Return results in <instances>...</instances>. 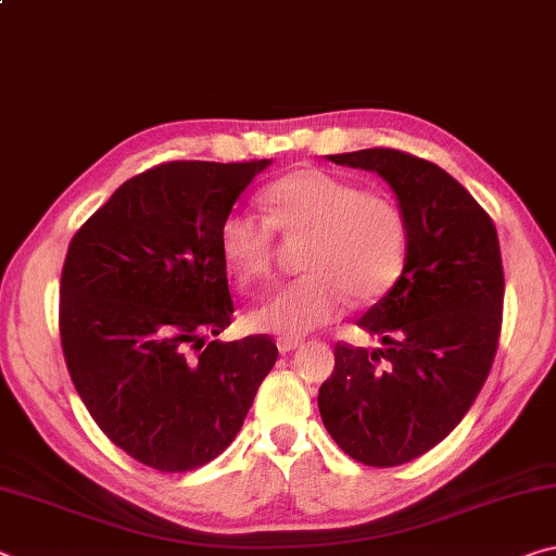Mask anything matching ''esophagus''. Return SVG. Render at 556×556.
<instances>
[{
    "label": "esophagus",
    "instance_id": "1",
    "mask_svg": "<svg viewBox=\"0 0 556 556\" xmlns=\"http://www.w3.org/2000/svg\"><path fill=\"white\" fill-rule=\"evenodd\" d=\"M277 348H279V353H294L296 348H301V341L299 338H279Z\"/></svg>",
    "mask_w": 556,
    "mask_h": 556
}]
</instances>
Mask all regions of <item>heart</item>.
Returning a JSON list of instances; mask_svg holds the SVG:
<instances>
[{"mask_svg":"<svg viewBox=\"0 0 556 556\" xmlns=\"http://www.w3.org/2000/svg\"><path fill=\"white\" fill-rule=\"evenodd\" d=\"M262 208L230 213L220 228V250L244 285L262 281L275 269V228L306 235L304 269L248 321L262 333L301 338L343 314L348 296L370 304L400 279L407 252V225L388 195L365 193L348 178L321 168H299L262 191Z\"/></svg>","mask_w":556,"mask_h":556,"instance_id":"b5f03b06","label":"heart"}]
</instances>
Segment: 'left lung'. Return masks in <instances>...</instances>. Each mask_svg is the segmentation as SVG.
<instances>
[{"label": "left lung", "instance_id": "8db88e82", "mask_svg": "<svg viewBox=\"0 0 556 556\" xmlns=\"http://www.w3.org/2000/svg\"><path fill=\"white\" fill-rule=\"evenodd\" d=\"M328 159L390 184L407 252L394 287L357 321L382 345L336 343L318 409L348 456L402 466L454 431L491 372L503 324L501 244L491 215L427 159L397 149Z\"/></svg>", "mask_w": 556, "mask_h": 556}]
</instances>
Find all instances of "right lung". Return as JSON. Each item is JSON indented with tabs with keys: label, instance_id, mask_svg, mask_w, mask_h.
Segmentation results:
<instances>
[{
	"label": "right lung",
	"instance_id": "1",
	"mask_svg": "<svg viewBox=\"0 0 556 556\" xmlns=\"http://www.w3.org/2000/svg\"><path fill=\"white\" fill-rule=\"evenodd\" d=\"M271 162H168L122 184L73 235L61 275L71 380L112 444L181 473L232 444L277 363L230 326L220 228Z\"/></svg>",
	"mask_w": 556,
	"mask_h": 556
}]
</instances>
